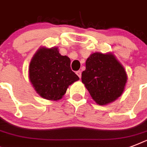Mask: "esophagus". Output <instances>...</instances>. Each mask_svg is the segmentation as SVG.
Returning <instances> with one entry per match:
<instances>
[{
	"label": "esophagus",
	"mask_w": 147,
	"mask_h": 147,
	"mask_svg": "<svg viewBox=\"0 0 147 147\" xmlns=\"http://www.w3.org/2000/svg\"><path fill=\"white\" fill-rule=\"evenodd\" d=\"M76 75L79 77V78H81V77H82V71H76Z\"/></svg>",
	"instance_id": "obj_1"
}]
</instances>
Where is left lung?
I'll list each match as a JSON object with an SVG mask.
<instances>
[{"mask_svg":"<svg viewBox=\"0 0 147 147\" xmlns=\"http://www.w3.org/2000/svg\"><path fill=\"white\" fill-rule=\"evenodd\" d=\"M85 68L82 80L97 104L107 105L121 96L127 75L114 55L93 53L86 60Z\"/></svg>","mask_w":147,"mask_h":147,"instance_id":"obj_1","label":"left lung"}]
</instances>
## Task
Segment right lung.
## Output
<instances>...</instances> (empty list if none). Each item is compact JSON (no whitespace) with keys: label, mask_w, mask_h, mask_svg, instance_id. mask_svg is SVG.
<instances>
[{"label":"right lung","mask_w":147,"mask_h":147,"mask_svg":"<svg viewBox=\"0 0 147 147\" xmlns=\"http://www.w3.org/2000/svg\"><path fill=\"white\" fill-rule=\"evenodd\" d=\"M30 79L38 94L47 100H59L69 85L79 78L70 67V59L61 55L58 48H41L32 59Z\"/></svg>","instance_id":"obj_1"}]
</instances>
